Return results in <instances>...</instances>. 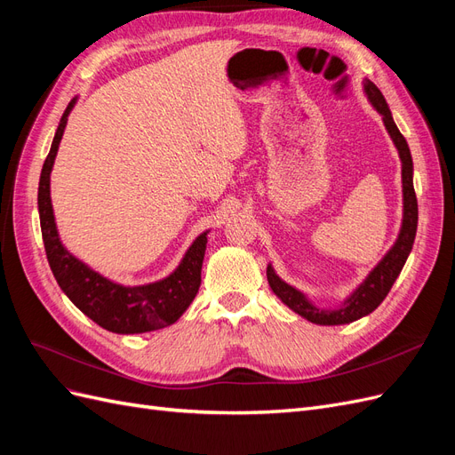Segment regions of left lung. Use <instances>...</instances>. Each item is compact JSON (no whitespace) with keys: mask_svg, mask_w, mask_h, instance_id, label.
Masks as SVG:
<instances>
[{"mask_svg":"<svg viewBox=\"0 0 455 455\" xmlns=\"http://www.w3.org/2000/svg\"><path fill=\"white\" fill-rule=\"evenodd\" d=\"M364 91L368 94V99L378 112L383 117L385 129L389 131L391 139L398 149V156H401L403 161V194H404V218H403V228H401V235H398L396 243L393 249L387 252L379 264L374 267L366 281L356 288V291L346 299L339 309H319L313 304H309L307 298L298 292L296 288L291 284H286L281 281L277 275H275L273 267H267V281L271 291L281 298L283 304H286L292 311L304 316V319L315 323V324H324V326H334V324H347L353 323L361 316L368 315L374 311L385 296L389 294L393 283L396 281L398 273L403 271L406 258L411 251V244H414L416 239V229H418V199H416V191H414V180H411V172H414V164H411V156H410V148L401 131L396 129L391 109L385 102L381 91L371 84V81H366Z\"/></svg>","mask_w":455,"mask_h":455,"instance_id":"8db88e82","label":"left lung"}]
</instances>
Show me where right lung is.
I'll return each mask as SVG.
<instances>
[{
  "instance_id": "1",
  "label": "right lung",
  "mask_w": 455,
  "mask_h": 455,
  "mask_svg": "<svg viewBox=\"0 0 455 455\" xmlns=\"http://www.w3.org/2000/svg\"><path fill=\"white\" fill-rule=\"evenodd\" d=\"M76 99L68 104L52 139L49 156L39 176L37 206L41 235L51 271L64 294L96 324L116 334H142L176 323L189 307L201 286V266L206 249V233L189 246L182 264L167 279L144 286H121L81 264L68 252L57 233L49 194V176L59 144Z\"/></svg>"
}]
</instances>
